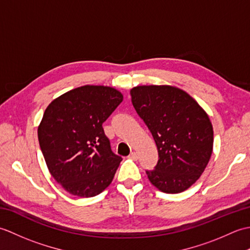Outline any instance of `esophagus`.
Segmentation results:
<instances>
[{
	"label": "esophagus",
	"mask_w": 250,
	"mask_h": 250,
	"mask_svg": "<svg viewBox=\"0 0 250 250\" xmlns=\"http://www.w3.org/2000/svg\"><path fill=\"white\" fill-rule=\"evenodd\" d=\"M129 158L131 159V160H134V161H135V160H137V153H136V152H134V151H133V152H131V153H130V156H129Z\"/></svg>",
	"instance_id": "esophagus-1"
}]
</instances>
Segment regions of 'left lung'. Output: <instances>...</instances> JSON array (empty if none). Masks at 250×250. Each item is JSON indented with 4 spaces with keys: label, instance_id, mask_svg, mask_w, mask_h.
Returning <instances> with one entry per match:
<instances>
[{
    "label": "left lung",
    "instance_id": "left-lung-1",
    "mask_svg": "<svg viewBox=\"0 0 250 250\" xmlns=\"http://www.w3.org/2000/svg\"><path fill=\"white\" fill-rule=\"evenodd\" d=\"M132 104L156 142L159 160L146 171L162 192L179 193L200 178L214 144L213 125L198 102L173 86H137L131 89Z\"/></svg>",
    "mask_w": 250,
    "mask_h": 250
}]
</instances>
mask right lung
<instances>
[{"instance_id": "1", "label": "right lung", "mask_w": 250, "mask_h": 250, "mask_svg": "<svg viewBox=\"0 0 250 250\" xmlns=\"http://www.w3.org/2000/svg\"><path fill=\"white\" fill-rule=\"evenodd\" d=\"M122 100L115 88L87 84L47 106L37 129L40 146L52 177L68 193L91 198L110 185L122 158L111 151L102 125Z\"/></svg>"}]
</instances>
